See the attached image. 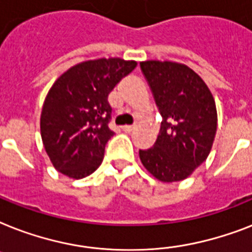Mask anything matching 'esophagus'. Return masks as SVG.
<instances>
[{"label":"esophagus","instance_id":"esophagus-1","mask_svg":"<svg viewBox=\"0 0 252 252\" xmlns=\"http://www.w3.org/2000/svg\"><path fill=\"white\" fill-rule=\"evenodd\" d=\"M134 128H136L134 126H123V130H124V132H132Z\"/></svg>","mask_w":252,"mask_h":252}]
</instances>
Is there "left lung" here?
<instances>
[{"mask_svg": "<svg viewBox=\"0 0 252 252\" xmlns=\"http://www.w3.org/2000/svg\"><path fill=\"white\" fill-rule=\"evenodd\" d=\"M141 71L161 115L154 146L140 150L145 168L163 183L186 179L207 159L218 126L214 97L185 64L146 61Z\"/></svg>", "mask_w": 252, "mask_h": 252, "instance_id": "obj_1", "label": "left lung"}]
</instances>
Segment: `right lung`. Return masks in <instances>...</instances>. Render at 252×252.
I'll use <instances>...</instances> for the list:
<instances>
[{"label":"right lung","instance_id":"add662e5","mask_svg":"<svg viewBox=\"0 0 252 252\" xmlns=\"http://www.w3.org/2000/svg\"><path fill=\"white\" fill-rule=\"evenodd\" d=\"M134 61L102 58L79 63L58 77L45 98L41 137L53 165L83 179L101 165L112 108L108 94L136 68Z\"/></svg>","mask_w":252,"mask_h":252}]
</instances>
